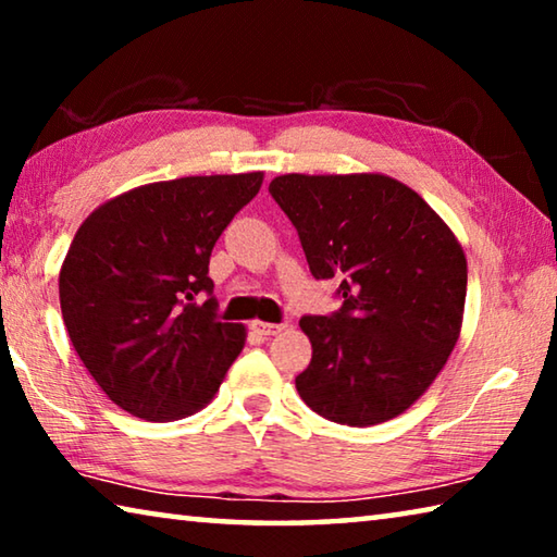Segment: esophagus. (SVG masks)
<instances>
[{"mask_svg":"<svg viewBox=\"0 0 557 557\" xmlns=\"http://www.w3.org/2000/svg\"><path fill=\"white\" fill-rule=\"evenodd\" d=\"M252 329H256L258 334H262V336H275V334H280L282 329H285V324H270V322H256L252 324Z\"/></svg>","mask_w":557,"mask_h":557,"instance_id":"1","label":"esophagus"}]
</instances>
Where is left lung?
<instances>
[{"label": "left lung", "instance_id": "8db88e82", "mask_svg": "<svg viewBox=\"0 0 557 557\" xmlns=\"http://www.w3.org/2000/svg\"><path fill=\"white\" fill-rule=\"evenodd\" d=\"M272 199L317 280H342L332 317H301L312 361L295 383L322 418L369 428L425 393L455 348L467 258L420 194L385 174H282Z\"/></svg>", "mask_w": 557, "mask_h": 557}]
</instances>
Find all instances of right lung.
Wrapping results in <instances>:
<instances>
[{
	"label": "right lung",
	"mask_w": 557,
	"mask_h": 557,
	"mask_svg": "<svg viewBox=\"0 0 557 557\" xmlns=\"http://www.w3.org/2000/svg\"><path fill=\"white\" fill-rule=\"evenodd\" d=\"M262 172L182 176L98 206L59 275L63 324L108 398L169 422L213 400L245 346V326L215 317L209 260ZM209 294L210 299H198Z\"/></svg>",
	"instance_id": "1"
}]
</instances>
